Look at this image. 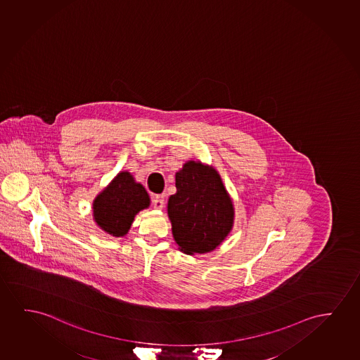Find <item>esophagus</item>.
Wrapping results in <instances>:
<instances>
[{"label": "esophagus", "instance_id": "esophagus-1", "mask_svg": "<svg viewBox=\"0 0 360 360\" xmlns=\"http://www.w3.org/2000/svg\"><path fill=\"white\" fill-rule=\"evenodd\" d=\"M153 207L158 209V210H162L163 204H165V199L162 195H155L153 197Z\"/></svg>", "mask_w": 360, "mask_h": 360}]
</instances>
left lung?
<instances>
[{
  "label": "left lung",
  "mask_w": 360,
  "mask_h": 360,
  "mask_svg": "<svg viewBox=\"0 0 360 360\" xmlns=\"http://www.w3.org/2000/svg\"><path fill=\"white\" fill-rule=\"evenodd\" d=\"M177 192L168 198L167 214L178 248L194 256L212 252L235 221L231 197L215 168L189 160L176 172Z\"/></svg>",
  "instance_id": "left-lung-1"
}]
</instances>
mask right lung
I'll return each instance as SVG.
<instances>
[{"label": "right lung", "instance_id": "obj_1", "mask_svg": "<svg viewBox=\"0 0 360 360\" xmlns=\"http://www.w3.org/2000/svg\"><path fill=\"white\" fill-rule=\"evenodd\" d=\"M151 204L148 193L131 173L120 171L94 198V220L101 230L113 237L128 233L134 217Z\"/></svg>", "mask_w": 360, "mask_h": 360}]
</instances>
